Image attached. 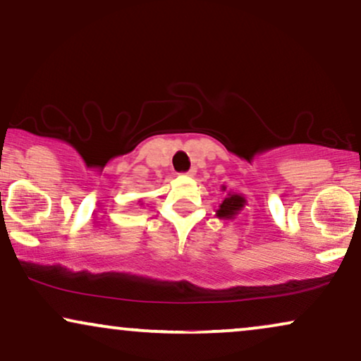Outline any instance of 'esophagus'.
<instances>
[{"instance_id":"1","label":"esophagus","mask_w":361,"mask_h":361,"mask_svg":"<svg viewBox=\"0 0 361 361\" xmlns=\"http://www.w3.org/2000/svg\"><path fill=\"white\" fill-rule=\"evenodd\" d=\"M195 173H196V168H191V170H188V171L185 173V175H186V176H193Z\"/></svg>"}]
</instances>
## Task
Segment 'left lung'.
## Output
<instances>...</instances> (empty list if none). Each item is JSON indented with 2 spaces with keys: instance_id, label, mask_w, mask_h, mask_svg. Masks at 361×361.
<instances>
[{
  "instance_id": "obj_1",
  "label": "left lung",
  "mask_w": 361,
  "mask_h": 361,
  "mask_svg": "<svg viewBox=\"0 0 361 361\" xmlns=\"http://www.w3.org/2000/svg\"><path fill=\"white\" fill-rule=\"evenodd\" d=\"M221 191H226V186H221ZM246 207L245 195L236 193V191H226V196L220 203V208L216 209V216L223 220H235L236 214H240L241 209Z\"/></svg>"
}]
</instances>
